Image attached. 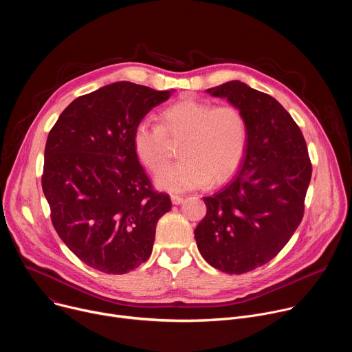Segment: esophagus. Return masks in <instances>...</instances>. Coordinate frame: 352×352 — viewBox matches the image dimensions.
Wrapping results in <instances>:
<instances>
[{
  "mask_svg": "<svg viewBox=\"0 0 352 352\" xmlns=\"http://www.w3.org/2000/svg\"><path fill=\"white\" fill-rule=\"evenodd\" d=\"M171 202H173L174 205H179V204L184 202V197L179 196V195H171Z\"/></svg>",
  "mask_w": 352,
  "mask_h": 352,
  "instance_id": "1",
  "label": "esophagus"
}]
</instances>
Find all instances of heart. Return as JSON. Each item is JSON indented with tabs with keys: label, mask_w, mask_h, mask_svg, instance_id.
I'll list each match as a JSON object with an SVG mask.
<instances>
[{
	"label": "heart",
	"mask_w": 352,
	"mask_h": 352,
	"mask_svg": "<svg viewBox=\"0 0 352 352\" xmlns=\"http://www.w3.org/2000/svg\"><path fill=\"white\" fill-rule=\"evenodd\" d=\"M159 121L152 124L143 120L132 133L138 160L152 173L171 159V142H181L182 160L156 175L159 188L185 192L209 182L220 184L242 163L248 146V122L236 106L182 98L164 109Z\"/></svg>",
	"instance_id": "heart-1"
}]
</instances>
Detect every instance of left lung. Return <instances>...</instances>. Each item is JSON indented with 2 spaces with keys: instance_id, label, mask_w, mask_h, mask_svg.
Returning <instances> with one entry per match:
<instances>
[{
  "instance_id": "1",
  "label": "left lung",
  "mask_w": 352,
  "mask_h": 352,
  "mask_svg": "<svg viewBox=\"0 0 352 352\" xmlns=\"http://www.w3.org/2000/svg\"><path fill=\"white\" fill-rule=\"evenodd\" d=\"M206 91L243 113L248 146L234 179L204 197L195 239L210 266L242 274L277 256L298 228L312 164L302 132L274 97L239 80Z\"/></svg>"
}]
</instances>
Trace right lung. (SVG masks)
Returning a JSON list of instances; mask_svg holds the SVG:
<instances>
[{"mask_svg":"<svg viewBox=\"0 0 352 352\" xmlns=\"http://www.w3.org/2000/svg\"><path fill=\"white\" fill-rule=\"evenodd\" d=\"M171 96L116 82L75 98L47 138L41 186L52 223L87 266L125 274L152 254L159 219L171 209L153 189L132 144L138 122Z\"/></svg>","mask_w":352,"mask_h":352,"instance_id":"right-lung-1","label":"right lung"}]
</instances>
